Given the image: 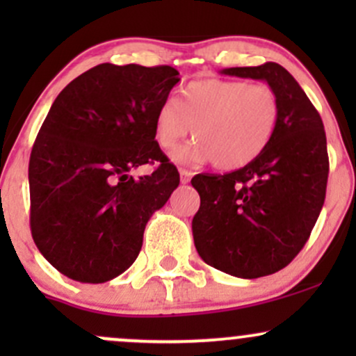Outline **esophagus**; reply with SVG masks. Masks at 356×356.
Returning a JSON list of instances; mask_svg holds the SVG:
<instances>
[{
	"label": "esophagus",
	"instance_id": "obj_1",
	"mask_svg": "<svg viewBox=\"0 0 356 356\" xmlns=\"http://www.w3.org/2000/svg\"><path fill=\"white\" fill-rule=\"evenodd\" d=\"M179 174H181V182H182V184H187V182L191 181V177H192L191 170H187V169H179Z\"/></svg>",
	"mask_w": 356,
	"mask_h": 356
}]
</instances>
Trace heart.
<instances>
[{
	"label": "heart",
	"mask_w": 356,
	"mask_h": 356,
	"mask_svg": "<svg viewBox=\"0 0 356 356\" xmlns=\"http://www.w3.org/2000/svg\"><path fill=\"white\" fill-rule=\"evenodd\" d=\"M281 105L266 83L243 80H197L177 102L165 100L155 113L154 136L161 149L172 150L189 134L195 137L177 150V162L236 170L256 161L275 136Z\"/></svg>",
	"instance_id": "1"
}]
</instances>
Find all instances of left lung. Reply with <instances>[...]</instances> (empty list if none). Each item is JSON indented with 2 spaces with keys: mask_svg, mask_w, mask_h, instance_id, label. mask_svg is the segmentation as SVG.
Here are the masks:
<instances>
[{
  "mask_svg": "<svg viewBox=\"0 0 356 356\" xmlns=\"http://www.w3.org/2000/svg\"><path fill=\"white\" fill-rule=\"evenodd\" d=\"M222 73L268 81L280 99V124L251 164L192 177L201 195L192 234L209 266L254 280L288 266L309 239L328 182L325 127L303 88L275 61Z\"/></svg>",
  "mask_w": 356,
  "mask_h": 356,
  "instance_id": "8db88e82",
  "label": "left lung"
}]
</instances>
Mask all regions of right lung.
<instances>
[{"mask_svg":"<svg viewBox=\"0 0 356 356\" xmlns=\"http://www.w3.org/2000/svg\"><path fill=\"white\" fill-rule=\"evenodd\" d=\"M177 81L169 65L102 63L53 102L30 155V227L61 275L105 283L137 259L147 220L181 181L154 136ZM155 161L150 176L128 175Z\"/></svg>","mask_w":356,"mask_h":356,"instance_id":"1","label":"right lung"}]
</instances>
